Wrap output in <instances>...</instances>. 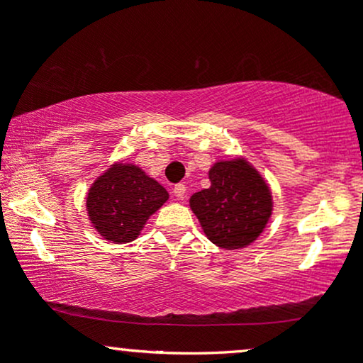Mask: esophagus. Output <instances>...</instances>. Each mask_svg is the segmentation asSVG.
Wrapping results in <instances>:
<instances>
[{
  "instance_id": "34e87169",
  "label": "esophagus",
  "mask_w": 363,
  "mask_h": 363,
  "mask_svg": "<svg viewBox=\"0 0 363 363\" xmlns=\"http://www.w3.org/2000/svg\"><path fill=\"white\" fill-rule=\"evenodd\" d=\"M174 194H176L179 199L184 198V194H186V186H184V184H176V186H174Z\"/></svg>"
}]
</instances>
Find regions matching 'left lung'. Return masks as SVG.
<instances>
[{
    "instance_id": "8db88e82",
    "label": "left lung",
    "mask_w": 363,
    "mask_h": 363,
    "mask_svg": "<svg viewBox=\"0 0 363 363\" xmlns=\"http://www.w3.org/2000/svg\"><path fill=\"white\" fill-rule=\"evenodd\" d=\"M208 177L210 187L189 198L203 232L227 251L247 247L272 218L273 194L268 182L244 157L215 162Z\"/></svg>"
}]
</instances>
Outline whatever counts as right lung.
<instances>
[{"instance_id":"add662e5","label":"right lung","mask_w":363,"mask_h":363,"mask_svg":"<svg viewBox=\"0 0 363 363\" xmlns=\"http://www.w3.org/2000/svg\"><path fill=\"white\" fill-rule=\"evenodd\" d=\"M169 199L164 186L129 162H116L94 181L86 193L90 223L114 244L131 242L145 223Z\"/></svg>"}]
</instances>
